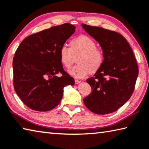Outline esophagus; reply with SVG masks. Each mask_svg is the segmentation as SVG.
Masks as SVG:
<instances>
[{
	"instance_id": "esophagus-1",
	"label": "esophagus",
	"mask_w": 149,
	"mask_h": 149,
	"mask_svg": "<svg viewBox=\"0 0 149 149\" xmlns=\"http://www.w3.org/2000/svg\"><path fill=\"white\" fill-rule=\"evenodd\" d=\"M75 84H79L81 83V81L78 80V79H75Z\"/></svg>"
}]
</instances>
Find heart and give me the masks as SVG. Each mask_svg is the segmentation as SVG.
Listing matches in <instances>:
<instances>
[{"mask_svg":"<svg viewBox=\"0 0 149 149\" xmlns=\"http://www.w3.org/2000/svg\"><path fill=\"white\" fill-rule=\"evenodd\" d=\"M59 54L62 64L66 68L72 65L75 56L79 55L77 58V65L68 70V74L75 78H83L90 72H97L104 61L102 49L96 47L93 39L85 35H81L72 39L70 42V47L66 44L62 45Z\"/></svg>","mask_w":149,"mask_h":149,"instance_id":"obj_1","label":"heart"}]
</instances>
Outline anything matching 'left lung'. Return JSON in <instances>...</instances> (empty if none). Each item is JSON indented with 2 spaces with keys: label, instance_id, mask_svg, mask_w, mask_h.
<instances>
[{
  "label": "left lung",
  "instance_id": "1",
  "mask_svg": "<svg viewBox=\"0 0 149 149\" xmlns=\"http://www.w3.org/2000/svg\"><path fill=\"white\" fill-rule=\"evenodd\" d=\"M98 42L104 61L94 77L86 79L92 93L83 99L85 106L98 115L115 112L130 98L139 74L136 59L125 38L118 32L82 23Z\"/></svg>",
  "mask_w": 149,
  "mask_h": 149
}]
</instances>
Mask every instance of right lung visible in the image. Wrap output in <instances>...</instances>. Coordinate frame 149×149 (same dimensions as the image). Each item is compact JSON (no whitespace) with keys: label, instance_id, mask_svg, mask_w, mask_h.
<instances>
[{"label":"right lung","instance_id":"obj_1","mask_svg":"<svg viewBox=\"0 0 149 149\" xmlns=\"http://www.w3.org/2000/svg\"><path fill=\"white\" fill-rule=\"evenodd\" d=\"M70 23L52 26L23 40L13 58V86L26 106L38 111H48L57 106L63 88L74 85V79L64 71L59 51L74 34ZM61 73L58 77L56 74Z\"/></svg>","mask_w":149,"mask_h":149}]
</instances>
